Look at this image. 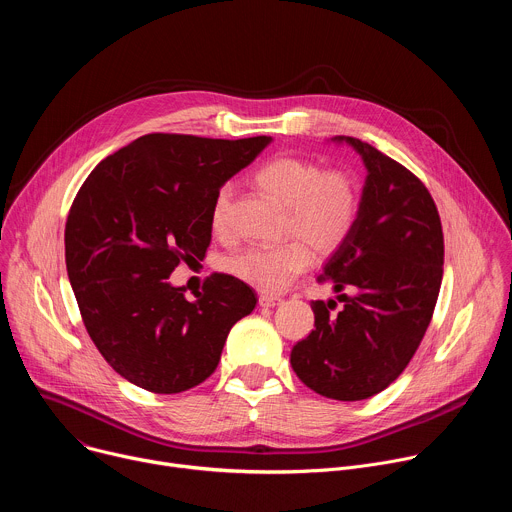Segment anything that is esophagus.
<instances>
[{"mask_svg":"<svg viewBox=\"0 0 512 512\" xmlns=\"http://www.w3.org/2000/svg\"><path fill=\"white\" fill-rule=\"evenodd\" d=\"M279 304V298L277 296H269V294H261L259 296V306L261 308H273Z\"/></svg>","mask_w":512,"mask_h":512,"instance_id":"esophagus-1","label":"esophagus"}]
</instances>
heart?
Instances as JSON below:
<instances>
[{
	"label": "heart",
	"instance_id": "heart-1",
	"mask_svg": "<svg viewBox=\"0 0 512 512\" xmlns=\"http://www.w3.org/2000/svg\"><path fill=\"white\" fill-rule=\"evenodd\" d=\"M251 180L261 192L285 208V231L298 235L320 253L338 249L354 229L358 192L344 172H322L310 160L279 156L261 164ZM229 196V188H221L214 196L210 225L216 235L227 233ZM306 243L253 245L227 257L225 269L257 289L275 294L312 263Z\"/></svg>",
	"mask_w": 512,
	"mask_h": 512
}]
</instances>
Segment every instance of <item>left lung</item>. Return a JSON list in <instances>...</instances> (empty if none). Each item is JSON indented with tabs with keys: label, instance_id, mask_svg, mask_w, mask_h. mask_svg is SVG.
<instances>
[{
	"label": "left lung",
	"instance_id": "left-lung-1",
	"mask_svg": "<svg viewBox=\"0 0 512 512\" xmlns=\"http://www.w3.org/2000/svg\"><path fill=\"white\" fill-rule=\"evenodd\" d=\"M364 168L358 216L326 261L320 281L344 302H312L314 330L291 350V369L322 397L369 399L387 389L415 354L442 285L444 233L427 188L401 164L356 137L336 135Z\"/></svg>",
	"mask_w": 512,
	"mask_h": 512
}]
</instances>
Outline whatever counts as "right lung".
I'll list each match as a JSON object with an SVG mask.
<instances>
[{"mask_svg":"<svg viewBox=\"0 0 512 512\" xmlns=\"http://www.w3.org/2000/svg\"><path fill=\"white\" fill-rule=\"evenodd\" d=\"M271 141L150 133L81 186L64 229L68 281L91 340L129 383L160 395L200 385L253 312V287L233 275H210L194 302L170 275L204 257L216 192Z\"/></svg>","mask_w":512,"mask_h":512,"instance_id":"1","label":"right lung"}]
</instances>
